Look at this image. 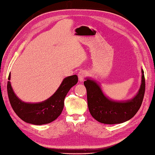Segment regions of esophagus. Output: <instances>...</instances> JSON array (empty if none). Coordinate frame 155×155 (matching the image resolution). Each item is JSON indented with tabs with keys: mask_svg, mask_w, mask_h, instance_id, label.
Instances as JSON below:
<instances>
[{
	"mask_svg": "<svg viewBox=\"0 0 155 155\" xmlns=\"http://www.w3.org/2000/svg\"><path fill=\"white\" fill-rule=\"evenodd\" d=\"M86 72L84 71H79V73H78V78H79V81L80 82H82L84 81V80L85 79L86 77Z\"/></svg>",
	"mask_w": 155,
	"mask_h": 155,
	"instance_id": "obj_1",
	"label": "esophagus"
}]
</instances>
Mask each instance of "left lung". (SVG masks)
Masks as SVG:
<instances>
[{
  "label": "left lung",
  "mask_w": 155,
  "mask_h": 155,
  "mask_svg": "<svg viewBox=\"0 0 155 155\" xmlns=\"http://www.w3.org/2000/svg\"><path fill=\"white\" fill-rule=\"evenodd\" d=\"M142 84L136 96L130 101H113L102 93L101 88L93 80L84 81L87 91V101L92 116L99 123L108 124H119L134 117L141 107L145 93V78L142 70Z\"/></svg>",
  "instance_id": "obj_1"
}]
</instances>
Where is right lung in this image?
I'll use <instances>...</instances> for the list:
<instances>
[{
    "instance_id": "1",
    "label": "right lung",
    "mask_w": 155,
    "mask_h": 155,
    "mask_svg": "<svg viewBox=\"0 0 155 155\" xmlns=\"http://www.w3.org/2000/svg\"><path fill=\"white\" fill-rule=\"evenodd\" d=\"M11 73L8 80H10ZM78 82L73 75L64 78L58 90L50 98L39 104H28L20 101L13 91L9 81L7 82V94L13 110L21 120L28 123L41 125L55 120L64 107V100L71 88Z\"/></svg>"
}]
</instances>
